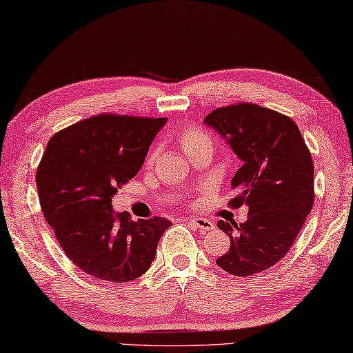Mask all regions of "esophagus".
Returning <instances> with one entry per match:
<instances>
[{
    "mask_svg": "<svg viewBox=\"0 0 353 353\" xmlns=\"http://www.w3.org/2000/svg\"><path fill=\"white\" fill-rule=\"evenodd\" d=\"M190 223H194L195 227L201 231H212L216 228L214 222L208 221V219H205V217H192L190 219Z\"/></svg>",
    "mask_w": 353,
    "mask_h": 353,
    "instance_id": "esophagus-1",
    "label": "esophagus"
}]
</instances>
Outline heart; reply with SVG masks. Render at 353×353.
Segmentation results:
<instances>
[{"label": "heart", "mask_w": 353, "mask_h": 353, "mask_svg": "<svg viewBox=\"0 0 353 353\" xmlns=\"http://www.w3.org/2000/svg\"><path fill=\"white\" fill-rule=\"evenodd\" d=\"M180 143L188 154L190 150L201 145V143H211V136L205 130H201L200 126H188L180 134ZM154 154L156 153L153 152L152 156Z\"/></svg>", "instance_id": "1"}]
</instances>
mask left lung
<instances>
[{
  "mask_svg": "<svg viewBox=\"0 0 353 353\" xmlns=\"http://www.w3.org/2000/svg\"><path fill=\"white\" fill-rule=\"evenodd\" d=\"M241 159L231 180L248 206L247 221H219L230 250L216 259L225 272L250 276L272 268L290 252L314 201V167L297 125L290 117L252 103L219 108L203 120Z\"/></svg>",
  "mask_w": 353,
  "mask_h": 353,
  "instance_id": "obj_1",
  "label": "left lung"
}]
</instances>
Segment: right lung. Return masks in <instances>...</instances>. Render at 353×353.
<instances>
[{
	"mask_svg": "<svg viewBox=\"0 0 353 353\" xmlns=\"http://www.w3.org/2000/svg\"><path fill=\"white\" fill-rule=\"evenodd\" d=\"M167 119L101 114L50 139L37 169L43 216L62 250L95 279L128 283L145 274L170 221H131L112 197L145 161Z\"/></svg>",
	"mask_w": 353,
	"mask_h": 353,
	"instance_id": "1",
	"label": "right lung"
}]
</instances>
